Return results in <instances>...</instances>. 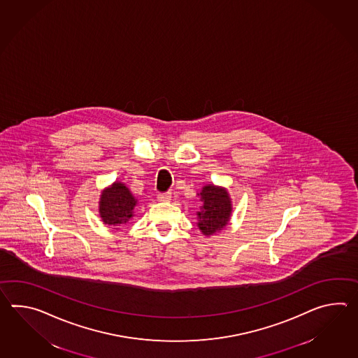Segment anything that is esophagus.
Segmentation results:
<instances>
[{
	"mask_svg": "<svg viewBox=\"0 0 358 358\" xmlns=\"http://www.w3.org/2000/svg\"><path fill=\"white\" fill-rule=\"evenodd\" d=\"M171 198H172L171 192H167V194H159V195H158V200L162 201V203H167V201H171Z\"/></svg>",
	"mask_w": 358,
	"mask_h": 358,
	"instance_id": "obj_1",
	"label": "esophagus"
}]
</instances>
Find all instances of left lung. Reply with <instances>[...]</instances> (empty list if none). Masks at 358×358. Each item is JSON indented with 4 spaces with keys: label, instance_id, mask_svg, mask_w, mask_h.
Instances as JSON below:
<instances>
[{
    "label": "left lung",
    "instance_id": "left-lung-1",
    "mask_svg": "<svg viewBox=\"0 0 358 358\" xmlns=\"http://www.w3.org/2000/svg\"><path fill=\"white\" fill-rule=\"evenodd\" d=\"M200 200V207L196 212L198 226L204 236H212L222 231L232 215V200L226 187L208 183L196 194Z\"/></svg>",
    "mask_w": 358,
    "mask_h": 358
}]
</instances>
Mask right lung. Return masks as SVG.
<instances>
[{
  "mask_svg": "<svg viewBox=\"0 0 358 358\" xmlns=\"http://www.w3.org/2000/svg\"><path fill=\"white\" fill-rule=\"evenodd\" d=\"M138 200L128 189L126 183L115 181L101 191L99 200V215L103 224L113 230H120L135 215Z\"/></svg>",
  "mask_w": 358,
  "mask_h": 358,
  "instance_id": "1",
  "label": "right lung"
}]
</instances>
